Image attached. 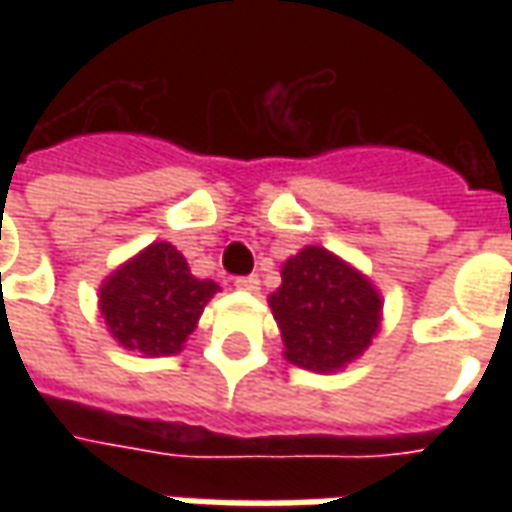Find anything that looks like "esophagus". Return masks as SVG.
I'll return each mask as SVG.
<instances>
[{
  "mask_svg": "<svg viewBox=\"0 0 512 512\" xmlns=\"http://www.w3.org/2000/svg\"><path fill=\"white\" fill-rule=\"evenodd\" d=\"M235 288L244 290V293H257L260 290V279L255 274H249V277H238L235 279Z\"/></svg>",
  "mask_w": 512,
  "mask_h": 512,
  "instance_id": "esophagus-1",
  "label": "esophagus"
}]
</instances>
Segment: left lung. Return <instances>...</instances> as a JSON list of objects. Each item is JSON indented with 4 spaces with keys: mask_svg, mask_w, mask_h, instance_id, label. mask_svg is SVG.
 <instances>
[{
    "mask_svg": "<svg viewBox=\"0 0 512 512\" xmlns=\"http://www.w3.org/2000/svg\"><path fill=\"white\" fill-rule=\"evenodd\" d=\"M268 307L285 359L310 373H340L373 345L384 299L367 274L323 246H304L282 263Z\"/></svg>",
    "mask_w": 512,
    "mask_h": 512,
    "instance_id": "8db88e82",
    "label": "left lung"
}]
</instances>
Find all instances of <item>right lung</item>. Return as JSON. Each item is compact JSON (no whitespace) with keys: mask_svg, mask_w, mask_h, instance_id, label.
<instances>
[{"mask_svg":"<svg viewBox=\"0 0 512 512\" xmlns=\"http://www.w3.org/2000/svg\"><path fill=\"white\" fill-rule=\"evenodd\" d=\"M219 285L191 274L186 257L156 241L109 274L98 288V310L117 345L142 356L183 351Z\"/></svg>","mask_w":512,"mask_h":512,"instance_id":"1","label":"right lung"}]
</instances>
